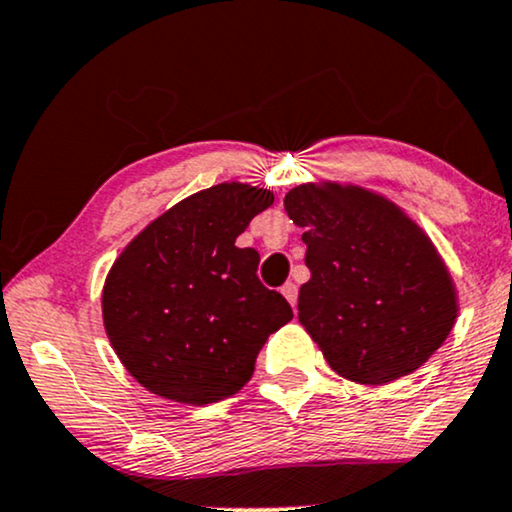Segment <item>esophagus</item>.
Here are the masks:
<instances>
[{
	"mask_svg": "<svg viewBox=\"0 0 512 512\" xmlns=\"http://www.w3.org/2000/svg\"><path fill=\"white\" fill-rule=\"evenodd\" d=\"M281 293H283V298L288 300V303H291L293 307H295V300H298V286H295V283H283L281 286Z\"/></svg>",
	"mask_w": 512,
	"mask_h": 512,
	"instance_id": "1",
	"label": "esophagus"
}]
</instances>
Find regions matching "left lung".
Returning a JSON list of instances; mask_svg holds the SVG:
<instances>
[{
	"mask_svg": "<svg viewBox=\"0 0 512 512\" xmlns=\"http://www.w3.org/2000/svg\"><path fill=\"white\" fill-rule=\"evenodd\" d=\"M283 207L305 229L310 281L298 322L329 367L365 386L420 369L460 310L432 238L396 202L355 183H300Z\"/></svg>",
	"mask_w": 512,
	"mask_h": 512,
	"instance_id": "left-lung-1",
	"label": "left lung"
}]
</instances>
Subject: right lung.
I'll return each instance as SVG.
<instances>
[{
	"mask_svg": "<svg viewBox=\"0 0 512 512\" xmlns=\"http://www.w3.org/2000/svg\"><path fill=\"white\" fill-rule=\"evenodd\" d=\"M274 193L226 181L176 202L116 257L102 322L126 372L147 391L207 405L248 384L269 334L293 319L257 279L260 255L236 238Z\"/></svg>",
	"mask_w": 512,
	"mask_h": 512,
	"instance_id": "right-lung-1",
	"label": "right lung"
}]
</instances>
